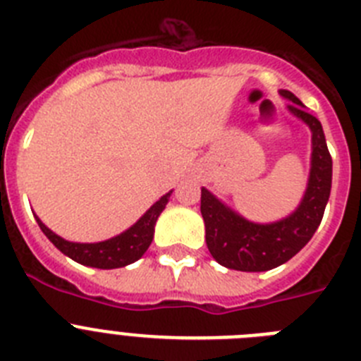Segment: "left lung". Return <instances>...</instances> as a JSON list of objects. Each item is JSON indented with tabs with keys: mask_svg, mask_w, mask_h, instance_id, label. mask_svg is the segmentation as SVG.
I'll return each mask as SVG.
<instances>
[{
	"mask_svg": "<svg viewBox=\"0 0 361 361\" xmlns=\"http://www.w3.org/2000/svg\"><path fill=\"white\" fill-rule=\"evenodd\" d=\"M293 101L289 110L309 124L312 132V161L307 191L295 213L275 224H253L233 213L202 188L200 213L206 224V244L220 266L237 271H267L282 266L295 257L312 238L322 222L329 200L333 159L327 149L320 121L309 111L296 95L280 90Z\"/></svg>",
	"mask_w": 361,
	"mask_h": 361,
	"instance_id": "8db88e82",
	"label": "left lung"
}]
</instances>
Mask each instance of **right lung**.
I'll return each mask as SVG.
<instances>
[{
    "label": "right lung",
    "instance_id": "obj_1",
    "mask_svg": "<svg viewBox=\"0 0 361 361\" xmlns=\"http://www.w3.org/2000/svg\"><path fill=\"white\" fill-rule=\"evenodd\" d=\"M170 193H166L164 197H161L139 219L137 224H133L132 228L121 233L119 237H114L104 242H97V244H75V242H68L65 238L57 237L56 233L50 231L37 216L36 220L37 224H39L41 231L49 237V240L61 253L72 258V260L82 264V266L97 267V269H116V267H124L128 266V264L135 262V260H139L146 253V250L152 244L155 222H157L162 209L166 208L168 199H170Z\"/></svg>",
    "mask_w": 361,
    "mask_h": 361
}]
</instances>
